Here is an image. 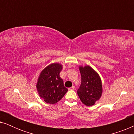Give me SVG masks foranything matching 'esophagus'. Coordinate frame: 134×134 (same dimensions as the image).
Segmentation results:
<instances>
[{
	"mask_svg": "<svg viewBox=\"0 0 134 134\" xmlns=\"http://www.w3.org/2000/svg\"><path fill=\"white\" fill-rule=\"evenodd\" d=\"M74 86H72V87H70V88H68V90H74Z\"/></svg>",
	"mask_w": 134,
	"mask_h": 134,
	"instance_id": "1",
	"label": "esophagus"
}]
</instances>
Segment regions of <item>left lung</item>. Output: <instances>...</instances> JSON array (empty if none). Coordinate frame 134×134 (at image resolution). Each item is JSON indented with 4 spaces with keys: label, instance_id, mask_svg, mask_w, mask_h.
Masks as SVG:
<instances>
[{
    "label": "left lung",
    "instance_id": "left-lung-1",
    "mask_svg": "<svg viewBox=\"0 0 134 134\" xmlns=\"http://www.w3.org/2000/svg\"><path fill=\"white\" fill-rule=\"evenodd\" d=\"M81 84L77 94L82 103L87 106L94 105L102 94L101 80L99 75L89 66L79 68Z\"/></svg>",
    "mask_w": 134,
    "mask_h": 134
}]
</instances>
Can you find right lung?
<instances>
[{"label": "right lung", "mask_w": 134, "mask_h": 134, "mask_svg": "<svg viewBox=\"0 0 134 134\" xmlns=\"http://www.w3.org/2000/svg\"><path fill=\"white\" fill-rule=\"evenodd\" d=\"M62 69L61 65L53 63L43 69L40 75L36 88L40 96L47 103H57L68 91L60 77Z\"/></svg>", "instance_id": "1"}]
</instances>
